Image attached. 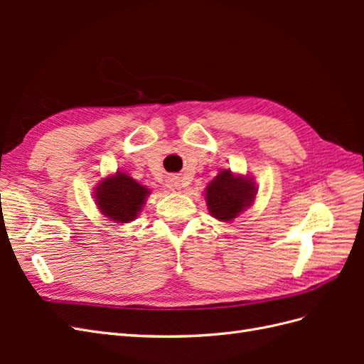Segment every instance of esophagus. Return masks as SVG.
I'll return each mask as SVG.
<instances>
[{"label":"esophagus","mask_w":364,"mask_h":364,"mask_svg":"<svg viewBox=\"0 0 364 364\" xmlns=\"http://www.w3.org/2000/svg\"><path fill=\"white\" fill-rule=\"evenodd\" d=\"M167 188L173 193H181V183L179 179L176 176H171V178L167 179Z\"/></svg>","instance_id":"34e87169"}]
</instances>
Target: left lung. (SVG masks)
Masks as SVG:
<instances>
[{
	"label": "left lung",
	"mask_w": 364,
	"mask_h": 364,
	"mask_svg": "<svg viewBox=\"0 0 364 364\" xmlns=\"http://www.w3.org/2000/svg\"><path fill=\"white\" fill-rule=\"evenodd\" d=\"M255 183L230 170L217 174L206 186V205L209 213L222 222H230L255 199Z\"/></svg>",
	"instance_id": "8db88e82"
}]
</instances>
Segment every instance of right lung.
<instances>
[{"label":"right lung","mask_w":364,"mask_h":364,"mask_svg":"<svg viewBox=\"0 0 364 364\" xmlns=\"http://www.w3.org/2000/svg\"><path fill=\"white\" fill-rule=\"evenodd\" d=\"M146 186L139 185L126 173H117L98 183L95 191L97 206L115 223H127L136 218L149 196Z\"/></svg>","instance_id":"add662e5"}]
</instances>
